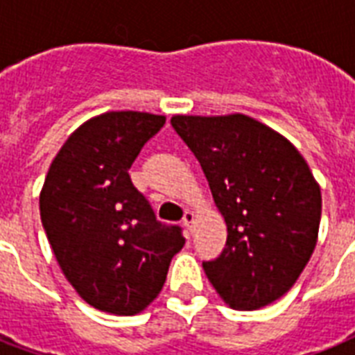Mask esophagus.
I'll use <instances>...</instances> for the list:
<instances>
[{
    "label": "esophagus",
    "instance_id": "34e87169",
    "mask_svg": "<svg viewBox=\"0 0 355 355\" xmlns=\"http://www.w3.org/2000/svg\"><path fill=\"white\" fill-rule=\"evenodd\" d=\"M194 218H196V215H194L192 211H185V216H183V226H187L189 230H191L192 224H194Z\"/></svg>",
    "mask_w": 355,
    "mask_h": 355
}]
</instances>
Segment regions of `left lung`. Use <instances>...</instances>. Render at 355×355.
<instances>
[{
	"label": "left lung",
	"mask_w": 355,
	"mask_h": 355,
	"mask_svg": "<svg viewBox=\"0 0 355 355\" xmlns=\"http://www.w3.org/2000/svg\"><path fill=\"white\" fill-rule=\"evenodd\" d=\"M227 226L226 248L203 263L233 309L254 311L300 277L318 239L322 194L306 159L276 129L248 116L174 114Z\"/></svg>",
	"instance_id": "8db88e82"
}]
</instances>
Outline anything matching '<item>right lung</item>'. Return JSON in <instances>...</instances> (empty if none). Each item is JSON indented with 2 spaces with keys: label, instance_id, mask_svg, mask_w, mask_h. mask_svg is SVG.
<instances>
[{
  "label": "right lung",
  "instance_id": "right-lung-1",
  "mask_svg": "<svg viewBox=\"0 0 355 355\" xmlns=\"http://www.w3.org/2000/svg\"><path fill=\"white\" fill-rule=\"evenodd\" d=\"M166 122L163 114L107 111L89 118L49 164L40 220L60 270L89 306L137 315L159 296L180 227L155 220L128 170Z\"/></svg>",
  "mask_w": 355,
  "mask_h": 355
}]
</instances>
